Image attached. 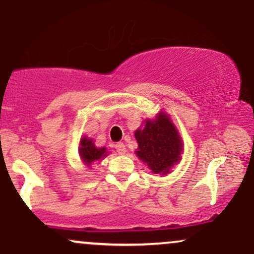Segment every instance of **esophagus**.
I'll return each instance as SVG.
<instances>
[{
  "mask_svg": "<svg viewBox=\"0 0 254 254\" xmlns=\"http://www.w3.org/2000/svg\"><path fill=\"white\" fill-rule=\"evenodd\" d=\"M116 150H117L119 155H124V154L127 153V148H125V144L123 142H118V143L116 144Z\"/></svg>",
  "mask_w": 254,
  "mask_h": 254,
  "instance_id": "34e87169",
  "label": "esophagus"
}]
</instances>
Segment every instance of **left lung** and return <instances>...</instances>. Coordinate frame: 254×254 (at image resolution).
<instances>
[{
	"label": "left lung",
	"instance_id": "8db88e82",
	"mask_svg": "<svg viewBox=\"0 0 254 254\" xmlns=\"http://www.w3.org/2000/svg\"><path fill=\"white\" fill-rule=\"evenodd\" d=\"M141 129L135 131L138 144L136 155L155 174H167L180 160L183 142L172 121L164 112L154 121L147 119Z\"/></svg>",
	"mask_w": 254,
	"mask_h": 254
}]
</instances>
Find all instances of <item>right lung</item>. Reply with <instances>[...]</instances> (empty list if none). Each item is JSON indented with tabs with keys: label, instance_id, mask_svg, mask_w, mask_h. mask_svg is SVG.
I'll list each match as a JSON object with an SVG mask.
<instances>
[{
	"label": "right lung",
	"instance_id": "add662e5",
	"mask_svg": "<svg viewBox=\"0 0 254 254\" xmlns=\"http://www.w3.org/2000/svg\"><path fill=\"white\" fill-rule=\"evenodd\" d=\"M78 154H80L81 160L84 165L90 166L93 162H97L99 160H103L107 155L106 148H97L94 142L90 138L83 137L80 141V148H78Z\"/></svg>",
	"mask_w": 254,
	"mask_h": 254
}]
</instances>
